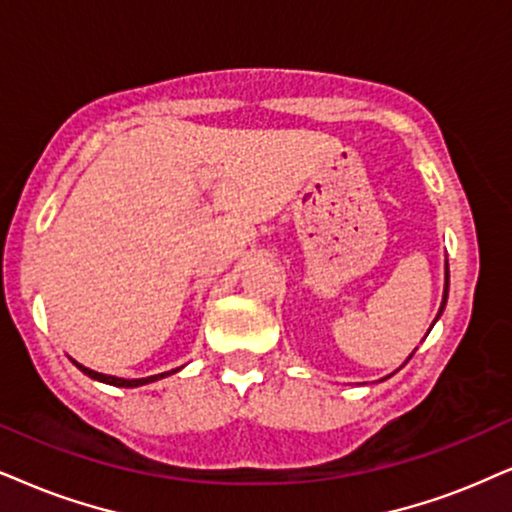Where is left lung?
<instances>
[{
	"mask_svg": "<svg viewBox=\"0 0 512 512\" xmlns=\"http://www.w3.org/2000/svg\"><path fill=\"white\" fill-rule=\"evenodd\" d=\"M446 297H449V262L444 264V295H442V304H439V312H437V316H435V321H432V326H435V323L439 321V316H442V312H444ZM432 326H430V331H432ZM430 331H428V333H430ZM413 352H416V349H413ZM413 352L409 354V359L413 357ZM409 359H406V361H409ZM406 361H404V364H406ZM404 364H401V366H404ZM401 366H399V368H401ZM399 368H397V371H399ZM397 371H394V373H397ZM394 373H390V375H394ZM390 375H387V378H390ZM383 380H385V378H383Z\"/></svg>",
	"mask_w": 512,
	"mask_h": 512,
	"instance_id": "left-lung-1",
	"label": "left lung"
}]
</instances>
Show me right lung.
<instances>
[{"mask_svg": "<svg viewBox=\"0 0 512 512\" xmlns=\"http://www.w3.org/2000/svg\"><path fill=\"white\" fill-rule=\"evenodd\" d=\"M70 361H73V364H75L77 368H80V371H82L84 375H89V378H92V380H99V383H106V385H113V387H141V385L155 383V380H163V378H167V375L177 373V371H181V368H184V366H179V368H172V371H165V373H158V375H148V378H134V380H127V378H118V375L96 373V371H92V368H87V366L77 364L75 359H70Z\"/></svg>", "mask_w": 512, "mask_h": 512, "instance_id": "add662e5", "label": "right lung"}]
</instances>
